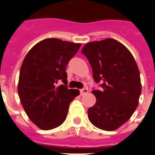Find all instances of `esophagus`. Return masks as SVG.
<instances>
[{
    "mask_svg": "<svg viewBox=\"0 0 155 155\" xmlns=\"http://www.w3.org/2000/svg\"><path fill=\"white\" fill-rule=\"evenodd\" d=\"M87 92H88V89H87V87H84V88H82V89L80 90V95L83 96V95L87 94Z\"/></svg>",
    "mask_w": 155,
    "mask_h": 155,
    "instance_id": "34e87169",
    "label": "esophagus"
}]
</instances>
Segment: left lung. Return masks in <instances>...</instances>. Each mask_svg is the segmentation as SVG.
I'll return each instance as SVG.
<instances>
[{"instance_id": "left-lung-1", "label": "left lung", "mask_w": 155, "mask_h": 155, "mask_svg": "<svg viewBox=\"0 0 155 155\" xmlns=\"http://www.w3.org/2000/svg\"><path fill=\"white\" fill-rule=\"evenodd\" d=\"M92 67L93 80L101 90H92L97 98L88 108L92 125L112 131L127 121L138 105L142 85L132 54L113 38L87 43L82 49Z\"/></svg>"}]
</instances>
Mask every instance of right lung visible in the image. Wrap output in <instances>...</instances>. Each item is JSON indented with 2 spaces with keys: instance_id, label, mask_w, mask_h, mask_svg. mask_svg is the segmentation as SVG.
Listing matches in <instances>:
<instances>
[{
  "instance_id": "right-lung-1",
  "label": "right lung",
  "mask_w": 155,
  "mask_h": 155,
  "mask_svg": "<svg viewBox=\"0 0 155 155\" xmlns=\"http://www.w3.org/2000/svg\"><path fill=\"white\" fill-rule=\"evenodd\" d=\"M80 43L47 38L34 46L21 64L18 92L31 121L44 130L62 125L70 103L80 94L68 89L66 68L77 53ZM61 80L63 85L57 87Z\"/></svg>"
}]
</instances>
